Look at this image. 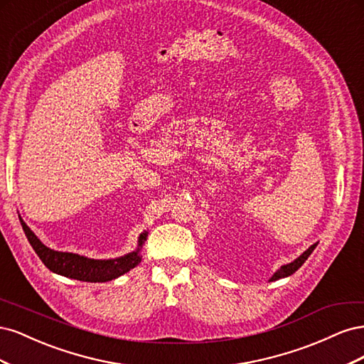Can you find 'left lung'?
I'll return each mask as SVG.
<instances>
[{
    "instance_id": "left-lung-1",
    "label": "left lung",
    "mask_w": 364,
    "mask_h": 364,
    "mask_svg": "<svg viewBox=\"0 0 364 364\" xmlns=\"http://www.w3.org/2000/svg\"><path fill=\"white\" fill-rule=\"evenodd\" d=\"M317 246V243L316 245H313L311 247H308L302 255L299 257V258H296L293 262H290V264H287V266H282L277 273L273 274V277L270 278V281H277V279H281V278H285V277H290V274H293L297 269H299L302 264L305 262V259L311 255V252L314 250V247Z\"/></svg>"
}]
</instances>
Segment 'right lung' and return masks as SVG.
Here are the masks:
<instances>
[{
	"mask_svg": "<svg viewBox=\"0 0 364 364\" xmlns=\"http://www.w3.org/2000/svg\"><path fill=\"white\" fill-rule=\"evenodd\" d=\"M19 220L21 225H23L28 243L31 245L33 250L38 253L41 261L46 264L47 269L58 274H62V277L85 282H106L127 273L130 269L136 267L141 262V257L138 253L139 249L117 259H91L86 257L75 255V253L53 250L41 243V240L33 234L31 229L23 222V218ZM146 240L147 232L139 235V247Z\"/></svg>",
	"mask_w": 364,
	"mask_h": 364,
	"instance_id": "1",
	"label": "right lung"
}]
</instances>
